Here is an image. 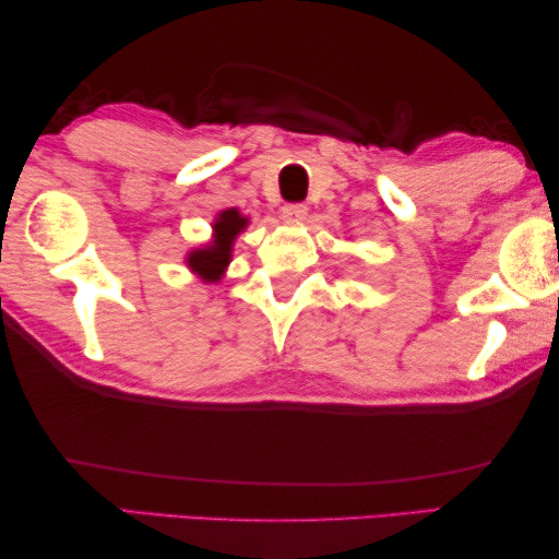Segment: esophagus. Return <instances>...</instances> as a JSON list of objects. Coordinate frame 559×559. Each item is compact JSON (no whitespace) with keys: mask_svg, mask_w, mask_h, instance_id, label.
Masks as SVG:
<instances>
[{"mask_svg":"<svg viewBox=\"0 0 559 559\" xmlns=\"http://www.w3.org/2000/svg\"><path fill=\"white\" fill-rule=\"evenodd\" d=\"M307 217V205H285L282 207V219H287V223H301V219Z\"/></svg>","mask_w":559,"mask_h":559,"instance_id":"34e87169","label":"esophagus"}]
</instances>
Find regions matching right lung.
<instances>
[{"label": "right lung", "instance_id": "obj_1", "mask_svg": "<svg viewBox=\"0 0 559 559\" xmlns=\"http://www.w3.org/2000/svg\"><path fill=\"white\" fill-rule=\"evenodd\" d=\"M247 225H250V217L242 215L237 207L219 210L213 219V237L207 242L193 247V250H188V270L198 280H203L205 285H215V282L223 280L233 262L235 240L247 230Z\"/></svg>", "mask_w": 559, "mask_h": 559}]
</instances>
